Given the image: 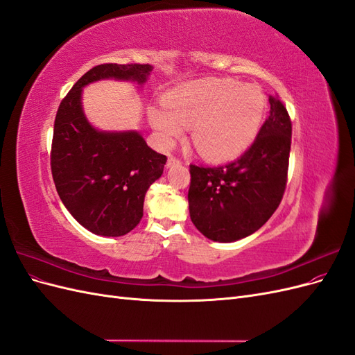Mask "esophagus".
<instances>
[{
	"label": "esophagus",
	"instance_id": "1",
	"mask_svg": "<svg viewBox=\"0 0 355 355\" xmlns=\"http://www.w3.org/2000/svg\"><path fill=\"white\" fill-rule=\"evenodd\" d=\"M182 164V159L178 158L176 155H170L167 159V167H173V166H179Z\"/></svg>",
	"mask_w": 355,
	"mask_h": 355
}]
</instances>
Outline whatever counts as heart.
<instances>
[{"label": "heart", "instance_id": "heart-1", "mask_svg": "<svg viewBox=\"0 0 355 355\" xmlns=\"http://www.w3.org/2000/svg\"><path fill=\"white\" fill-rule=\"evenodd\" d=\"M166 112L151 111L149 120L166 144L192 128L197 151L213 159L237 155L257 135L266 111L265 93L230 78L204 80L175 89L163 98Z\"/></svg>", "mask_w": 355, "mask_h": 355}]
</instances>
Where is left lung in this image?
I'll list each match as a JSON object with an SVG mask.
<instances>
[{"mask_svg": "<svg viewBox=\"0 0 355 355\" xmlns=\"http://www.w3.org/2000/svg\"><path fill=\"white\" fill-rule=\"evenodd\" d=\"M270 103L259 133L237 159L222 166H189L191 220L213 241L231 243L253 234L283 200L292 120L277 96H270Z\"/></svg>", "mask_w": 355, "mask_h": 355, "instance_id": "obj_1", "label": "left lung"}]
</instances>
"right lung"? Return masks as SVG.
<instances>
[{
    "instance_id": "add662e5",
    "label": "right lung",
    "mask_w": 355,
    "mask_h": 355,
    "mask_svg": "<svg viewBox=\"0 0 355 355\" xmlns=\"http://www.w3.org/2000/svg\"><path fill=\"white\" fill-rule=\"evenodd\" d=\"M151 71L146 63L94 67L62 99L55 118L50 166L58 194L78 223L103 237H120L141 222L146 191L163 175L167 157L136 132L93 128L81 110V90L102 78L144 83Z\"/></svg>"
}]
</instances>
